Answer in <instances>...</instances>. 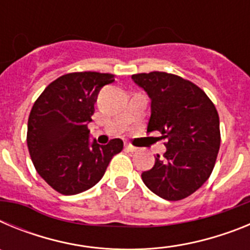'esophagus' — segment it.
<instances>
[{
    "label": "esophagus",
    "mask_w": 250,
    "mask_h": 250,
    "mask_svg": "<svg viewBox=\"0 0 250 250\" xmlns=\"http://www.w3.org/2000/svg\"><path fill=\"white\" fill-rule=\"evenodd\" d=\"M125 149L129 150V151H131V152H134V151H136V150H138L135 146H132V145H130L129 143H125Z\"/></svg>",
    "instance_id": "1"
}]
</instances>
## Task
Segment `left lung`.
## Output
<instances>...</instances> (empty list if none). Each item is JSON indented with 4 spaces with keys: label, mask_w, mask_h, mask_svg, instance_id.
<instances>
[{
    "label": "left lung",
    "mask_w": 250,
    "mask_h": 250,
    "mask_svg": "<svg viewBox=\"0 0 250 250\" xmlns=\"http://www.w3.org/2000/svg\"><path fill=\"white\" fill-rule=\"evenodd\" d=\"M131 79L151 101L147 131L167 140L163 158L141 174L143 182L163 199H184L213 171L220 146L218 111L202 89L176 75L154 71Z\"/></svg>",
    "instance_id": "left-lung-1"
}]
</instances>
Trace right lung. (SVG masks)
I'll return each mask as SVG.
<instances>
[{
	"instance_id": "add662e5",
	"label": "right lung",
	"mask_w": 250,
	"mask_h": 250,
	"mask_svg": "<svg viewBox=\"0 0 250 250\" xmlns=\"http://www.w3.org/2000/svg\"><path fill=\"white\" fill-rule=\"evenodd\" d=\"M114 75L74 72L59 77L32 106L27 146L40 176L63 195L83 193L98 184L112 156L123 150L121 139L107 145L90 140L95 103Z\"/></svg>"
}]
</instances>
